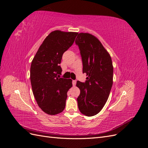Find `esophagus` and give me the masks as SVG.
I'll return each instance as SVG.
<instances>
[{
  "label": "esophagus",
  "instance_id": "esophagus-1",
  "mask_svg": "<svg viewBox=\"0 0 148 148\" xmlns=\"http://www.w3.org/2000/svg\"><path fill=\"white\" fill-rule=\"evenodd\" d=\"M75 84H76V81H75V80H73V85L74 86H75Z\"/></svg>",
  "mask_w": 148,
  "mask_h": 148
}]
</instances>
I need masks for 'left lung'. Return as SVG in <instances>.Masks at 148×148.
<instances>
[{
  "label": "left lung",
  "instance_id": "8db88e82",
  "mask_svg": "<svg viewBox=\"0 0 148 148\" xmlns=\"http://www.w3.org/2000/svg\"><path fill=\"white\" fill-rule=\"evenodd\" d=\"M75 42L80 51L82 72L88 76L84 82L77 81L81 90L78 108L83 114L95 116L104 106L112 88L111 58L101 42L90 34L79 33Z\"/></svg>",
  "mask_w": 148,
  "mask_h": 148
}]
</instances>
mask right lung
<instances>
[{
	"instance_id": "add662e5",
	"label": "right lung",
	"mask_w": 148,
	"mask_h": 148,
	"mask_svg": "<svg viewBox=\"0 0 148 148\" xmlns=\"http://www.w3.org/2000/svg\"><path fill=\"white\" fill-rule=\"evenodd\" d=\"M78 33L55 31L43 41L34 58L30 71L33 94L39 108L56 115L65 108L71 79L60 77L62 55L73 44Z\"/></svg>"
}]
</instances>
